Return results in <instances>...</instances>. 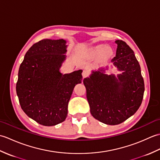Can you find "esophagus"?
Instances as JSON below:
<instances>
[{
    "mask_svg": "<svg viewBox=\"0 0 160 160\" xmlns=\"http://www.w3.org/2000/svg\"><path fill=\"white\" fill-rule=\"evenodd\" d=\"M82 75V77L83 78H86V77L88 76V75H89V72H88V71H86V70H84Z\"/></svg>",
    "mask_w": 160,
    "mask_h": 160,
    "instance_id": "34e87169",
    "label": "esophagus"
}]
</instances>
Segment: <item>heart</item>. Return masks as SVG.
Wrapping results in <instances>:
<instances>
[{"label":"heart","mask_w":160,"mask_h":160,"mask_svg":"<svg viewBox=\"0 0 160 160\" xmlns=\"http://www.w3.org/2000/svg\"><path fill=\"white\" fill-rule=\"evenodd\" d=\"M96 52L98 53L104 52V55L105 56H110L112 53H113V51L110 48V47H108L105 45H101L98 46L96 47Z\"/></svg>","instance_id":"1"}]
</instances>
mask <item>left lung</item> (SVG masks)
Returning a JSON list of instances; mask_svg holds the SVG:
<instances>
[{
    "label": "left lung",
    "mask_w": 160,
    "mask_h": 160,
    "mask_svg": "<svg viewBox=\"0 0 160 160\" xmlns=\"http://www.w3.org/2000/svg\"><path fill=\"white\" fill-rule=\"evenodd\" d=\"M115 43L116 56L111 62L122 73L116 78L100 69L83 80L91 115L108 125L120 124L134 115L144 92L140 66L133 51L123 40H115Z\"/></svg>",
    "instance_id": "left-lung-1"
}]
</instances>
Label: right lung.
Instances as JSON below:
<instances>
[{"label": "right lung", "instance_id": "obj_1", "mask_svg": "<svg viewBox=\"0 0 160 160\" xmlns=\"http://www.w3.org/2000/svg\"><path fill=\"white\" fill-rule=\"evenodd\" d=\"M66 40L44 39L26 53L18 71L16 93L23 111L43 126L65 120L74 87L82 82V70L62 74Z\"/></svg>", "mask_w": 160, "mask_h": 160}]
</instances>
